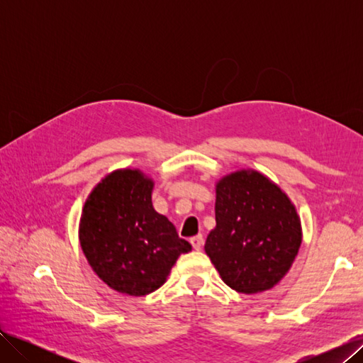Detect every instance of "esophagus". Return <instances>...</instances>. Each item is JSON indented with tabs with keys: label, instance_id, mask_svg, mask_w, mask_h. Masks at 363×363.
<instances>
[{
	"label": "esophagus",
	"instance_id": "esophagus-1",
	"mask_svg": "<svg viewBox=\"0 0 363 363\" xmlns=\"http://www.w3.org/2000/svg\"><path fill=\"white\" fill-rule=\"evenodd\" d=\"M191 244H192L194 250H201L203 244H204V238L201 235H196V236L191 238Z\"/></svg>",
	"mask_w": 363,
	"mask_h": 363
}]
</instances>
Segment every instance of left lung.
<instances>
[{
    "instance_id": "obj_1",
    "label": "left lung",
    "mask_w": 363,
    "mask_h": 363,
    "mask_svg": "<svg viewBox=\"0 0 363 363\" xmlns=\"http://www.w3.org/2000/svg\"><path fill=\"white\" fill-rule=\"evenodd\" d=\"M216 227L204 250L227 286L242 294L271 289L301 245L295 207L256 171H238L216 186Z\"/></svg>"
}]
</instances>
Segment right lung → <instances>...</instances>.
<instances>
[{"instance_id":"obj_1","label":"right lung","mask_w":363,"mask_h":363,"mask_svg":"<svg viewBox=\"0 0 363 363\" xmlns=\"http://www.w3.org/2000/svg\"><path fill=\"white\" fill-rule=\"evenodd\" d=\"M151 189L139 171H115L92 191L80 219L82 248L96 276L135 296L159 289L177 257L192 250L155 211Z\"/></svg>"}]
</instances>
